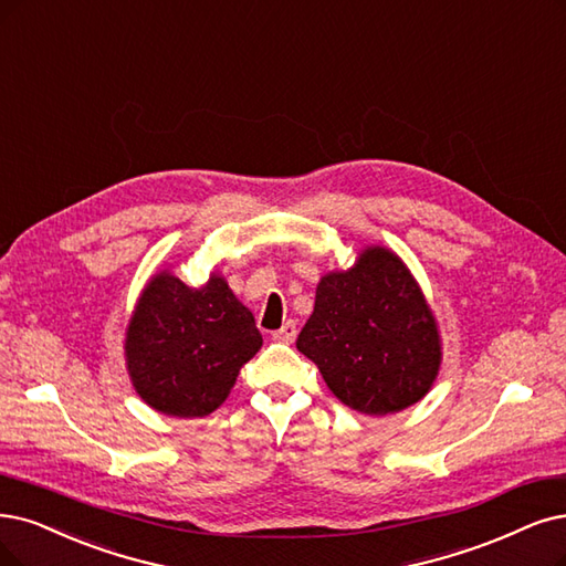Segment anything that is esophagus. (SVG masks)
<instances>
[{
	"instance_id": "esophagus-1",
	"label": "esophagus",
	"mask_w": 566,
	"mask_h": 566,
	"mask_svg": "<svg viewBox=\"0 0 566 566\" xmlns=\"http://www.w3.org/2000/svg\"><path fill=\"white\" fill-rule=\"evenodd\" d=\"M296 324L294 322H286L280 331H275V333H272V338H275L277 343H294L296 340Z\"/></svg>"
}]
</instances>
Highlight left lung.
<instances>
[{
  "instance_id": "left-lung-1",
  "label": "left lung",
  "mask_w": 566,
  "mask_h": 566,
  "mask_svg": "<svg viewBox=\"0 0 566 566\" xmlns=\"http://www.w3.org/2000/svg\"><path fill=\"white\" fill-rule=\"evenodd\" d=\"M296 347L345 406L375 417L424 399L441 368L431 307L385 247H368L349 270L322 277Z\"/></svg>"
}]
</instances>
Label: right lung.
I'll list each match as a JSON object with an SVG mask.
<instances>
[{"label": "right lung", "instance_id": "obj_1", "mask_svg": "<svg viewBox=\"0 0 566 566\" xmlns=\"http://www.w3.org/2000/svg\"><path fill=\"white\" fill-rule=\"evenodd\" d=\"M261 345L254 315L221 275L193 289L163 270L137 301L125 333V364L144 403L191 420L226 401Z\"/></svg>", "mask_w": 566, "mask_h": 566}]
</instances>
